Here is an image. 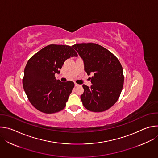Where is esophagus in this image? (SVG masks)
I'll list each match as a JSON object with an SVG mask.
<instances>
[{
    "instance_id": "1",
    "label": "esophagus",
    "mask_w": 158,
    "mask_h": 158,
    "mask_svg": "<svg viewBox=\"0 0 158 158\" xmlns=\"http://www.w3.org/2000/svg\"><path fill=\"white\" fill-rule=\"evenodd\" d=\"M75 84V86H76V87H77V86L80 85L79 84H77V83H76V82H75V84Z\"/></svg>"
}]
</instances>
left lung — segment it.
Wrapping results in <instances>:
<instances>
[{
    "mask_svg": "<svg viewBox=\"0 0 158 158\" xmlns=\"http://www.w3.org/2000/svg\"><path fill=\"white\" fill-rule=\"evenodd\" d=\"M72 48L83 59L87 75H93L91 87L82 85V104L92 112L109 109L118 100L123 87L124 75L119 60L109 51L95 43L76 44Z\"/></svg>",
    "mask_w": 158,
    "mask_h": 158,
    "instance_id": "obj_1",
    "label": "left lung"
}]
</instances>
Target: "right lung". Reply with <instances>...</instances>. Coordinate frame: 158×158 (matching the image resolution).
Returning a JSON list of instances; mask_svg holds the SVG:
<instances>
[{"label": "right lung", "mask_w": 158, "mask_h": 158, "mask_svg": "<svg viewBox=\"0 0 158 158\" xmlns=\"http://www.w3.org/2000/svg\"><path fill=\"white\" fill-rule=\"evenodd\" d=\"M77 52L69 46L50 44L28 60L22 84L31 104L38 110L52 114L62 110L74 87L72 81L56 80L64 61Z\"/></svg>", "instance_id": "1"}]
</instances>
